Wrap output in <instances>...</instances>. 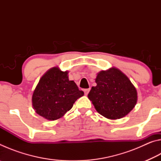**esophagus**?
I'll return each mask as SVG.
<instances>
[{"instance_id": "34e87169", "label": "esophagus", "mask_w": 161, "mask_h": 161, "mask_svg": "<svg viewBox=\"0 0 161 161\" xmlns=\"http://www.w3.org/2000/svg\"><path fill=\"white\" fill-rule=\"evenodd\" d=\"M89 91H90V89H84V94H85V95H87V94H88V93L89 92Z\"/></svg>"}]
</instances>
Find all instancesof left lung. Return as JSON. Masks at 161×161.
I'll list each match as a JSON object with an SVG mask.
<instances>
[{"label": "left lung", "mask_w": 161, "mask_h": 161, "mask_svg": "<svg viewBox=\"0 0 161 161\" xmlns=\"http://www.w3.org/2000/svg\"><path fill=\"white\" fill-rule=\"evenodd\" d=\"M88 94L97 112L109 119L126 116L137 102V92L129 79L121 71L111 67L98 73Z\"/></svg>", "instance_id": "1"}]
</instances>
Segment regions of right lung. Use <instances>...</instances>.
I'll list each match as a JSON object with an SVG mask.
<instances>
[{
  "label": "right lung",
  "instance_id": "obj_1",
  "mask_svg": "<svg viewBox=\"0 0 161 161\" xmlns=\"http://www.w3.org/2000/svg\"><path fill=\"white\" fill-rule=\"evenodd\" d=\"M83 95L75 81L69 80L67 71L54 67L40 78L32 94V107L40 116L54 121L63 116Z\"/></svg>",
  "mask_w": 161,
  "mask_h": 161
}]
</instances>
